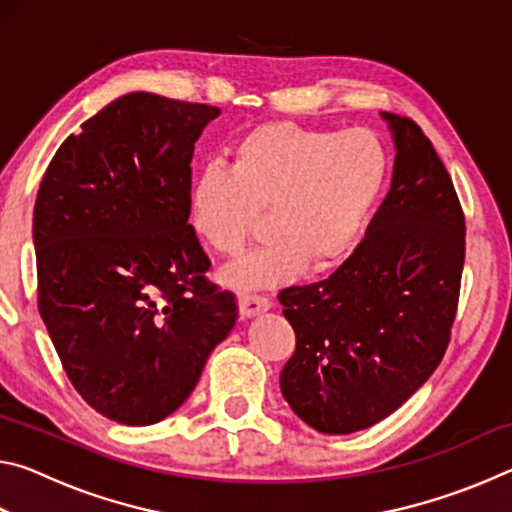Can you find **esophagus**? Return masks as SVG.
I'll return each instance as SVG.
<instances>
[{"instance_id": "esophagus-1", "label": "esophagus", "mask_w": 512, "mask_h": 512, "mask_svg": "<svg viewBox=\"0 0 512 512\" xmlns=\"http://www.w3.org/2000/svg\"><path fill=\"white\" fill-rule=\"evenodd\" d=\"M271 307H273V302L264 296H248V293L239 296V314L244 318H255L259 314H264V311H268Z\"/></svg>"}]
</instances>
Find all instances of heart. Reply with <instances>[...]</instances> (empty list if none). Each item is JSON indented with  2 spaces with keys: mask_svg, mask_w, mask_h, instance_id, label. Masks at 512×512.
<instances>
[{
  "mask_svg": "<svg viewBox=\"0 0 512 512\" xmlns=\"http://www.w3.org/2000/svg\"><path fill=\"white\" fill-rule=\"evenodd\" d=\"M388 155L375 135L262 124L232 149L230 167L210 162L189 187V221L221 255H237L268 212L266 244L223 280L268 289L314 266L327 271L359 248L384 194Z\"/></svg>",
  "mask_w": 512,
  "mask_h": 512,
  "instance_id": "obj_1",
  "label": "heart"
}]
</instances>
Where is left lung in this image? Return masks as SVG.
Returning a JSON list of instances; mask_svg holds the SVG:
<instances>
[{
	"label": "left lung",
	"mask_w": 512,
	"mask_h": 512,
	"mask_svg": "<svg viewBox=\"0 0 512 512\" xmlns=\"http://www.w3.org/2000/svg\"><path fill=\"white\" fill-rule=\"evenodd\" d=\"M381 119L395 164L366 239L327 280L277 296L296 332L282 395L302 422L332 436L384 420L433 375L465 264V216L443 160L415 121Z\"/></svg>",
	"instance_id": "8db88e82"
}]
</instances>
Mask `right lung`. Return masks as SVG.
Listing matches in <instances>:
<instances>
[{"label": "right lung", "mask_w": 512, "mask_h": 512, "mask_svg": "<svg viewBox=\"0 0 512 512\" xmlns=\"http://www.w3.org/2000/svg\"><path fill=\"white\" fill-rule=\"evenodd\" d=\"M219 115L124 94L60 144L38 189L40 316L83 400L128 427L180 409L237 323L187 223L194 144Z\"/></svg>", "instance_id": "right-lung-1"}]
</instances>
